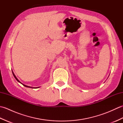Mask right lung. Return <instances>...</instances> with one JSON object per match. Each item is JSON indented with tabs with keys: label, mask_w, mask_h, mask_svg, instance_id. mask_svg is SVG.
Masks as SVG:
<instances>
[{
	"label": "right lung",
	"mask_w": 123,
	"mask_h": 123,
	"mask_svg": "<svg viewBox=\"0 0 123 123\" xmlns=\"http://www.w3.org/2000/svg\"><path fill=\"white\" fill-rule=\"evenodd\" d=\"M12 74H13V75H14V77H15V79H16V80L18 82H19V83H22L21 82H20V81H19V80H18V79H17V78H16V77L15 76V74H14V72H13V71H12ZM22 84L23 85V86H25V87H28V88H39V87H30V86H26V85H24V84H23V83H22Z\"/></svg>",
	"instance_id": "obj_1"
}]
</instances>
